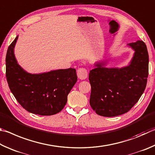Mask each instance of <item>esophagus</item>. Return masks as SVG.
Listing matches in <instances>:
<instances>
[{
	"label": "esophagus",
	"mask_w": 155,
	"mask_h": 155,
	"mask_svg": "<svg viewBox=\"0 0 155 155\" xmlns=\"http://www.w3.org/2000/svg\"><path fill=\"white\" fill-rule=\"evenodd\" d=\"M77 75H78V77L79 78V79L80 80H85L86 79V78H87L88 76V72H87V70L84 68H80V69H78L77 71Z\"/></svg>",
	"instance_id": "34e87169"
}]
</instances>
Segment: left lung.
<instances>
[{"mask_svg": "<svg viewBox=\"0 0 155 155\" xmlns=\"http://www.w3.org/2000/svg\"><path fill=\"white\" fill-rule=\"evenodd\" d=\"M127 45L135 51L129 65L108 68L107 61H98L89 73L90 105L98 115L113 117L127 113L145 90L148 75L147 48L142 41Z\"/></svg>", "mask_w": 155, "mask_h": 155, "instance_id": "left-lung-1", "label": "left lung"}]
</instances>
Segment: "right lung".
I'll use <instances>...</instances> for the list:
<instances>
[{
    "label": "right lung",
    "instance_id": "right-lung-1",
    "mask_svg": "<svg viewBox=\"0 0 155 155\" xmlns=\"http://www.w3.org/2000/svg\"><path fill=\"white\" fill-rule=\"evenodd\" d=\"M18 35L8 48L6 77L11 91L28 112L41 116L56 114L63 109L67 95L77 82L73 68L32 74L24 70L15 58L14 48Z\"/></svg>",
    "mask_w": 155,
    "mask_h": 155
}]
</instances>
